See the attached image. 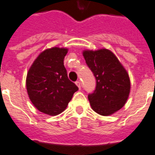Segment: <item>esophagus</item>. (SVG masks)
Wrapping results in <instances>:
<instances>
[{"mask_svg": "<svg viewBox=\"0 0 155 155\" xmlns=\"http://www.w3.org/2000/svg\"><path fill=\"white\" fill-rule=\"evenodd\" d=\"M75 84L77 85V87H79V89H81V83H80V81H79V80H78V81H76L75 82Z\"/></svg>", "mask_w": 155, "mask_h": 155, "instance_id": "obj_1", "label": "esophagus"}]
</instances>
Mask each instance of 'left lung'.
Masks as SVG:
<instances>
[{
    "label": "left lung",
    "instance_id": "1",
    "mask_svg": "<svg viewBox=\"0 0 155 155\" xmlns=\"http://www.w3.org/2000/svg\"><path fill=\"white\" fill-rule=\"evenodd\" d=\"M83 56L96 80L95 91L88 95L91 107L100 115L114 114L129 97L130 80L127 71L108 49L84 50Z\"/></svg>",
    "mask_w": 155,
    "mask_h": 155
}]
</instances>
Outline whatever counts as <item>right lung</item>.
<instances>
[{
  "instance_id": "right-lung-1",
  "label": "right lung",
  "mask_w": 155,
  "mask_h": 155,
  "mask_svg": "<svg viewBox=\"0 0 155 155\" xmlns=\"http://www.w3.org/2000/svg\"><path fill=\"white\" fill-rule=\"evenodd\" d=\"M68 51L66 48L45 49L27 73L26 88L30 100L37 110L51 116L63 112L79 89L68 80L64 65Z\"/></svg>"
}]
</instances>
